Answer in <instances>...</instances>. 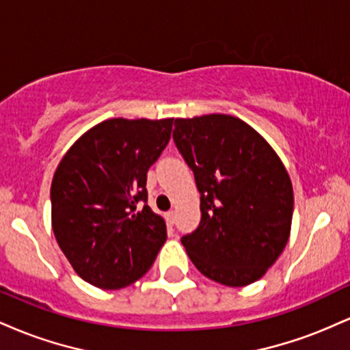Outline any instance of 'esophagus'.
Listing matches in <instances>:
<instances>
[{"instance_id":"1","label":"esophagus","mask_w":350,"mask_h":350,"mask_svg":"<svg viewBox=\"0 0 350 350\" xmlns=\"http://www.w3.org/2000/svg\"><path fill=\"white\" fill-rule=\"evenodd\" d=\"M164 219H166L167 226H172V224H174V211L166 212V214H164Z\"/></svg>"}]
</instances>
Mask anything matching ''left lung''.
Wrapping results in <instances>:
<instances>
[{"instance_id": "left-lung-1", "label": "left lung", "mask_w": 350, "mask_h": 350, "mask_svg": "<svg viewBox=\"0 0 350 350\" xmlns=\"http://www.w3.org/2000/svg\"><path fill=\"white\" fill-rule=\"evenodd\" d=\"M174 126L202 212L198 230L180 242L204 276L247 286L262 278L290 239V174L270 143L237 116L176 118Z\"/></svg>"}]
</instances>
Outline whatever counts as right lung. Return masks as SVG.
Segmentation results:
<instances>
[{
    "mask_svg": "<svg viewBox=\"0 0 350 350\" xmlns=\"http://www.w3.org/2000/svg\"><path fill=\"white\" fill-rule=\"evenodd\" d=\"M174 118H110L60 159L51 186L52 230L75 273L102 290L139 280L166 242V222L146 202L148 170Z\"/></svg>",
    "mask_w": 350,
    "mask_h": 350,
    "instance_id": "right-lung-1",
    "label": "right lung"
}]
</instances>
